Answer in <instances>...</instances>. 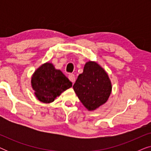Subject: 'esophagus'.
<instances>
[{
	"instance_id": "obj_1",
	"label": "esophagus",
	"mask_w": 151,
	"mask_h": 151,
	"mask_svg": "<svg viewBox=\"0 0 151 151\" xmlns=\"http://www.w3.org/2000/svg\"><path fill=\"white\" fill-rule=\"evenodd\" d=\"M68 78H69V79L70 81H71L72 82H73V84L76 81V78H75V76H74V74H69V76H68Z\"/></svg>"
}]
</instances>
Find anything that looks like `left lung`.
<instances>
[{
	"label": "left lung",
	"mask_w": 151,
	"mask_h": 151,
	"mask_svg": "<svg viewBox=\"0 0 151 151\" xmlns=\"http://www.w3.org/2000/svg\"><path fill=\"white\" fill-rule=\"evenodd\" d=\"M73 88L82 104L91 111L106 102L112 91V84L108 74L100 65L88 61Z\"/></svg>",
	"instance_id": "8db88e82"
}]
</instances>
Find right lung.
Returning a JSON list of instances; mask_svg holds the SVG:
<instances>
[{
    "mask_svg": "<svg viewBox=\"0 0 151 151\" xmlns=\"http://www.w3.org/2000/svg\"><path fill=\"white\" fill-rule=\"evenodd\" d=\"M31 83L35 96L43 103L53 102L62 93L72 86V82L50 63L43 64L35 71Z\"/></svg>",
    "mask_w": 151,
    "mask_h": 151,
    "instance_id": "obj_1",
    "label": "right lung"
}]
</instances>
